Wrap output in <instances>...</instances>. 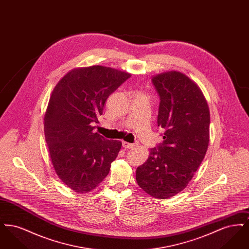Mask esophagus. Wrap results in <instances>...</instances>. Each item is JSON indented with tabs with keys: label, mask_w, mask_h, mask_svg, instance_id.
Listing matches in <instances>:
<instances>
[{
	"label": "esophagus",
	"mask_w": 249,
	"mask_h": 249,
	"mask_svg": "<svg viewBox=\"0 0 249 249\" xmlns=\"http://www.w3.org/2000/svg\"><path fill=\"white\" fill-rule=\"evenodd\" d=\"M122 144H123V147H125V148H133V147H135L137 144L136 143H130V142H122Z\"/></svg>",
	"instance_id": "1"
}]
</instances>
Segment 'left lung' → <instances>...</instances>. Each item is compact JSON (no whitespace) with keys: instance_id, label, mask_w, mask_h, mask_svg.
<instances>
[{"instance_id":"obj_1","label":"left lung","mask_w":249,"mask_h":249,"mask_svg":"<svg viewBox=\"0 0 249 249\" xmlns=\"http://www.w3.org/2000/svg\"><path fill=\"white\" fill-rule=\"evenodd\" d=\"M160 95L158 126L164 141L150 148L136 169V182L157 199L181 192L201 165L209 144L210 111L199 86L188 75L169 71L152 76Z\"/></svg>"}]
</instances>
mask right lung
<instances>
[{"mask_svg": "<svg viewBox=\"0 0 249 249\" xmlns=\"http://www.w3.org/2000/svg\"><path fill=\"white\" fill-rule=\"evenodd\" d=\"M131 74L93 65L68 71L53 89L44 118L51 163L77 193L92 191L109 174L122 142L93 130L108 96Z\"/></svg>", "mask_w": 249, "mask_h": 249, "instance_id": "add662e5", "label": "right lung"}]
</instances>
